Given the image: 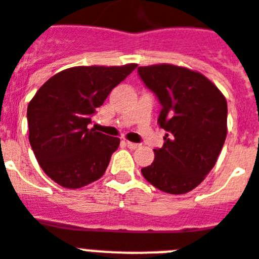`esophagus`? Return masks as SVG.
I'll return each instance as SVG.
<instances>
[{"label": "esophagus", "instance_id": "1", "mask_svg": "<svg viewBox=\"0 0 259 259\" xmlns=\"http://www.w3.org/2000/svg\"><path fill=\"white\" fill-rule=\"evenodd\" d=\"M125 144H126V146H127L129 149H132V150H134V149H137V148H140V145L134 144V142H130V141H125Z\"/></svg>", "mask_w": 259, "mask_h": 259}]
</instances>
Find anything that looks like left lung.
<instances>
[{"mask_svg": "<svg viewBox=\"0 0 259 259\" xmlns=\"http://www.w3.org/2000/svg\"><path fill=\"white\" fill-rule=\"evenodd\" d=\"M145 85L162 105L158 123L167 133L154 161L141 173L154 188L185 194L197 188L217 162L228 133V102L199 71L171 64L140 66Z\"/></svg>", "mask_w": 259, "mask_h": 259, "instance_id": "8db88e82", "label": "left lung"}]
</instances>
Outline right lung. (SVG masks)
Returning a JSON list of instances; mask_svg holds the SVG:
<instances>
[{"label": "right lung", "instance_id": "obj_1", "mask_svg": "<svg viewBox=\"0 0 259 259\" xmlns=\"http://www.w3.org/2000/svg\"><path fill=\"white\" fill-rule=\"evenodd\" d=\"M137 68L74 66L50 77L27 105L29 142L41 169L66 189L104 176L119 138L88 129L109 93Z\"/></svg>", "mask_w": 259, "mask_h": 259}]
</instances>
